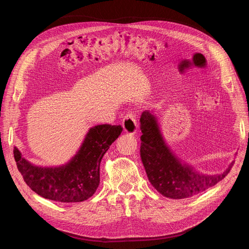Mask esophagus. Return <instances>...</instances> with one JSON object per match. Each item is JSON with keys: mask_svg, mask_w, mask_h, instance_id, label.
Wrapping results in <instances>:
<instances>
[{"mask_svg": "<svg viewBox=\"0 0 249 249\" xmlns=\"http://www.w3.org/2000/svg\"><path fill=\"white\" fill-rule=\"evenodd\" d=\"M123 127L124 132L131 135H135L138 131V124L135 115L133 113H129V114L125 115L123 120Z\"/></svg>", "mask_w": 249, "mask_h": 249, "instance_id": "1", "label": "esophagus"}]
</instances>
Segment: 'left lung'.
Returning <instances> with one entry per match:
<instances>
[{
  "mask_svg": "<svg viewBox=\"0 0 249 249\" xmlns=\"http://www.w3.org/2000/svg\"><path fill=\"white\" fill-rule=\"evenodd\" d=\"M140 157L150 184L163 196L183 199L215 186L228 176L235 161L223 172L206 175L172 152L161 132L157 114L145 110L140 117Z\"/></svg>",
  "mask_w": 249,
  "mask_h": 249,
  "instance_id": "obj_1",
  "label": "left lung"
}]
</instances>
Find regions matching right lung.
I'll return each instance as SVG.
<instances>
[{
    "label": "right lung",
    "mask_w": 249,
    "mask_h": 249,
    "mask_svg": "<svg viewBox=\"0 0 249 249\" xmlns=\"http://www.w3.org/2000/svg\"><path fill=\"white\" fill-rule=\"evenodd\" d=\"M123 127L97 124L88 130L71 159L59 166H37L22 157L18 147L13 154L26 184L41 197L59 202H80L91 197L100 185V164Z\"/></svg>",
    "instance_id": "obj_1"
}]
</instances>
